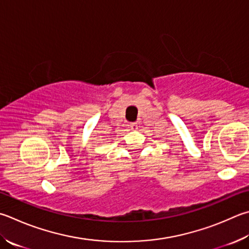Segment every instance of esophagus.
Here are the masks:
<instances>
[{
    "label": "esophagus",
    "instance_id": "esophagus-1",
    "mask_svg": "<svg viewBox=\"0 0 249 249\" xmlns=\"http://www.w3.org/2000/svg\"><path fill=\"white\" fill-rule=\"evenodd\" d=\"M137 128H138L137 123H132V124H130V129H132V130H136Z\"/></svg>",
    "mask_w": 249,
    "mask_h": 249
}]
</instances>
